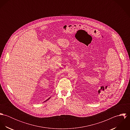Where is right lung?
Returning a JSON list of instances; mask_svg holds the SVG:
<instances>
[{
    "label": "right lung",
    "mask_w": 130,
    "mask_h": 130,
    "mask_svg": "<svg viewBox=\"0 0 130 130\" xmlns=\"http://www.w3.org/2000/svg\"><path fill=\"white\" fill-rule=\"evenodd\" d=\"M50 98H51V97H50V98H48V99H47V100H46V101H44V102H46V101H47V100H49V99H50Z\"/></svg>",
    "instance_id": "add662e5"
}]
</instances>
